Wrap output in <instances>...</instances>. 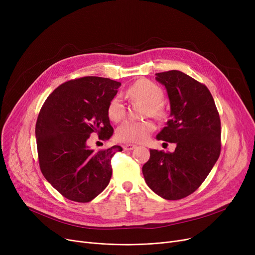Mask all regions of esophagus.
<instances>
[{"label":"esophagus","mask_w":255,"mask_h":255,"mask_svg":"<svg viewBox=\"0 0 255 255\" xmlns=\"http://www.w3.org/2000/svg\"><path fill=\"white\" fill-rule=\"evenodd\" d=\"M136 145L135 144H131V143H127V144H124L123 145V149L125 151H132L133 149H135Z\"/></svg>","instance_id":"obj_1"}]
</instances>
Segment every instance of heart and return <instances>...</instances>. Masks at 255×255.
I'll list each match as a JSON object with an SVG mask.
<instances>
[{"mask_svg": "<svg viewBox=\"0 0 255 255\" xmlns=\"http://www.w3.org/2000/svg\"><path fill=\"white\" fill-rule=\"evenodd\" d=\"M133 99L146 102L145 115H151L158 120L166 117L165 107L162 104L163 91L149 79H139L127 91ZM126 115V107L122 96L116 95L107 106V116L115 122H119ZM156 126L151 120H127L117 129V138L124 142H142L150 136Z\"/></svg>", "mask_w": 255, "mask_h": 255, "instance_id": "obj_1", "label": "heart"}]
</instances>
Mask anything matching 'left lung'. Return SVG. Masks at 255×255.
Wrapping results in <instances>:
<instances>
[{
	"instance_id": "8db88e82",
	"label": "left lung",
	"mask_w": 255,
	"mask_h": 255,
	"mask_svg": "<svg viewBox=\"0 0 255 255\" xmlns=\"http://www.w3.org/2000/svg\"><path fill=\"white\" fill-rule=\"evenodd\" d=\"M167 91L170 119L157 139L175 142V152L150 150L142 173L159 196L177 200L203 184L221 151L220 117L209 89L178 70L156 73Z\"/></svg>"
}]
</instances>
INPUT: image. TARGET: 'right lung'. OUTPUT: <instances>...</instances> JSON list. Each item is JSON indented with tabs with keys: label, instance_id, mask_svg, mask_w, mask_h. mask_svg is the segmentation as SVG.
Instances as JSON below:
<instances>
[{
	"label": "right lung",
	"instance_id": "add662e5",
	"mask_svg": "<svg viewBox=\"0 0 255 255\" xmlns=\"http://www.w3.org/2000/svg\"><path fill=\"white\" fill-rule=\"evenodd\" d=\"M121 83L99 76L71 79L45 100L37 118L39 166L44 178L64 197L88 203L100 194L112 178V158L122 146L97 152L87 141L92 133L107 140L114 129L107 106Z\"/></svg>",
	"mask_w": 255,
	"mask_h": 255
}]
</instances>
